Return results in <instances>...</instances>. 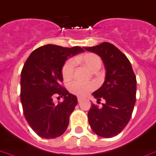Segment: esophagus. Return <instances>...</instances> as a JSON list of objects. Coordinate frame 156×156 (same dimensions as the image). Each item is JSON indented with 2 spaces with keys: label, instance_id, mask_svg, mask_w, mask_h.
Wrapping results in <instances>:
<instances>
[{
  "label": "esophagus",
  "instance_id": "obj_1",
  "mask_svg": "<svg viewBox=\"0 0 156 156\" xmlns=\"http://www.w3.org/2000/svg\"><path fill=\"white\" fill-rule=\"evenodd\" d=\"M82 98H80V97H78V102H80L81 101H82Z\"/></svg>",
  "mask_w": 156,
  "mask_h": 156
}]
</instances>
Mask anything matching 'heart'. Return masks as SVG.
<instances>
[{
    "instance_id": "b5f03b06",
    "label": "heart",
    "mask_w": 156,
    "mask_h": 156,
    "mask_svg": "<svg viewBox=\"0 0 156 156\" xmlns=\"http://www.w3.org/2000/svg\"><path fill=\"white\" fill-rule=\"evenodd\" d=\"M76 61L84 66H86L91 72L95 73L99 70L102 66V59L98 54L94 53H87L76 58ZM62 76L65 81L70 80L74 73V62L73 59H68L64 62L62 67ZM95 86L93 83H82L79 82H73L69 85V91L71 94L78 97H83L94 90Z\"/></svg>"
}]
</instances>
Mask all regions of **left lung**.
Wrapping results in <instances>:
<instances>
[{
    "mask_svg": "<svg viewBox=\"0 0 156 156\" xmlns=\"http://www.w3.org/2000/svg\"><path fill=\"white\" fill-rule=\"evenodd\" d=\"M87 51L98 54L106 68L104 83L93 95L102 107L92 104L88 111L91 129L101 137L111 138L119 135L131 119L136 98V77L128 58L109 42L91 47Z\"/></svg>",
    "mask_w": 156,
    "mask_h": 156,
    "instance_id": "obj_1",
    "label": "left lung"
}]
</instances>
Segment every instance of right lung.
Instances as JSON below:
<instances>
[{"mask_svg": "<svg viewBox=\"0 0 156 156\" xmlns=\"http://www.w3.org/2000/svg\"><path fill=\"white\" fill-rule=\"evenodd\" d=\"M83 51L79 46L45 45L34 50L24 64L21 73L23 113L29 125L40 137L55 139L66 130L78 99L62 85L61 70L67 58ZM55 94L64 100L54 104Z\"/></svg>", "mask_w": 156, "mask_h": 156, "instance_id": "1", "label": "right lung"}]
</instances>
